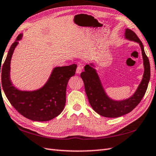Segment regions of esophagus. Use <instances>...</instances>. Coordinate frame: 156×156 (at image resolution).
Returning <instances> with one entry per match:
<instances>
[{
    "label": "esophagus",
    "instance_id": "34e87169",
    "mask_svg": "<svg viewBox=\"0 0 156 156\" xmlns=\"http://www.w3.org/2000/svg\"><path fill=\"white\" fill-rule=\"evenodd\" d=\"M82 69H83L82 66H81V65H78L77 69H76V73L78 74H80L82 71Z\"/></svg>",
    "mask_w": 156,
    "mask_h": 156
}]
</instances>
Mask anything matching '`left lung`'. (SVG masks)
Masks as SVG:
<instances>
[{
  "mask_svg": "<svg viewBox=\"0 0 156 156\" xmlns=\"http://www.w3.org/2000/svg\"><path fill=\"white\" fill-rule=\"evenodd\" d=\"M126 39L140 44L142 53L144 73L143 79L134 94L127 99L115 101L110 99L103 89L99 75L92 64L86 65L85 71L81 73L84 82L85 93L90 105L95 112L105 117H118L131 112L144 98L150 79V65L148 57L144 51L141 41L133 30L126 29Z\"/></svg>",
  "mask_w": 156,
  "mask_h": 156,
  "instance_id": "1",
  "label": "left lung"
}]
</instances>
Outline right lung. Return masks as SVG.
<instances>
[{"label":"right lung","mask_w":156,"mask_h":156,"mask_svg":"<svg viewBox=\"0 0 156 156\" xmlns=\"http://www.w3.org/2000/svg\"><path fill=\"white\" fill-rule=\"evenodd\" d=\"M22 37L20 34L12 44L2 66L3 91L10 104L22 115L36 122H47L58 116L63 110L67 85L69 79L75 74L77 65L54 68L45 85L39 89L32 91L17 89L10 81V66L14 50Z\"/></svg>","instance_id":"obj_1"}]
</instances>
